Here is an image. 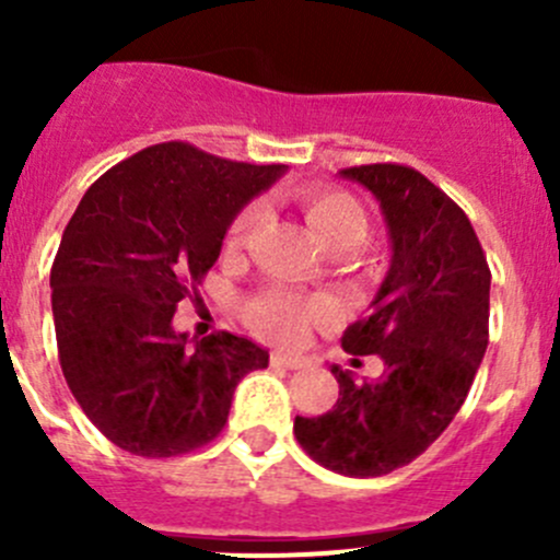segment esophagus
Instances as JSON below:
<instances>
[{
	"label": "esophagus",
	"instance_id": "esophagus-1",
	"mask_svg": "<svg viewBox=\"0 0 560 560\" xmlns=\"http://www.w3.org/2000/svg\"><path fill=\"white\" fill-rule=\"evenodd\" d=\"M270 363L279 365V369H287V371H301V369H306L308 360L306 358H295V354L273 352V354H270Z\"/></svg>",
	"mask_w": 560,
	"mask_h": 560
}]
</instances>
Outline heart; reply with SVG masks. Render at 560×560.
Returning <instances> with one entry per match:
<instances>
[{"instance_id": "b5f03b06", "label": "heart", "mask_w": 560, "mask_h": 560, "mask_svg": "<svg viewBox=\"0 0 560 560\" xmlns=\"http://www.w3.org/2000/svg\"><path fill=\"white\" fill-rule=\"evenodd\" d=\"M303 211L308 224L327 246L352 248L369 233V211L354 195L332 186H312L303 191ZM259 206H248L233 219L228 230V248H241L257 230ZM332 306L327 301H306L292 292H265L248 306V319L273 341H301L306 336L308 325L316 319H327Z\"/></svg>"}]
</instances>
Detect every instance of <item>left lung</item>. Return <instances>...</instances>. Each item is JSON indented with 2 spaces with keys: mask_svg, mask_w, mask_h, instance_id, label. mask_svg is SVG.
Instances as JSON below:
<instances>
[{
  "mask_svg": "<svg viewBox=\"0 0 560 560\" xmlns=\"http://www.w3.org/2000/svg\"><path fill=\"white\" fill-rule=\"evenodd\" d=\"M385 213L393 259L371 316L343 330L349 354H380L385 374L354 382L332 365L338 400L295 417V439L343 477H382L415 460L453 422L488 349L490 268L457 202L415 167L341 171Z\"/></svg>",
  "mask_w": 560,
  "mask_h": 560,
  "instance_id": "left-lung-1",
  "label": "left lung"
}]
</instances>
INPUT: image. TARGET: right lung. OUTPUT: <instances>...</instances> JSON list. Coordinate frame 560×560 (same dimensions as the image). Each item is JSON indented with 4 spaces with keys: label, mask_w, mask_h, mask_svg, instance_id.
<instances>
[{
    "label": "right lung",
    "mask_w": 560,
    "mask_h": 560,
    "mask_svg": "<svg viewBox=\"0 0 560 560\" xmlns=\"http://www.w3.org/2000/svg\"><path fill=\"white\" fill-rule=\"evenodd\" d=\"M287 165H248L184 140L149 145L100 175L50 268L61 374L116 447L173 457L213 442L238 382L268 352L233 332L173 327L219 259L235 213Z\"/></svg>",
    "instance_id": "right-lung-1"
}]
</instances>
